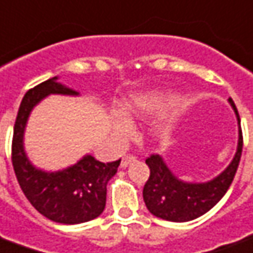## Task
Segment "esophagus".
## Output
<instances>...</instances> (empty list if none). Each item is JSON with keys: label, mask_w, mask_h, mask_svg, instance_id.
<instances>
[{"label": "esophagus", "mask_w": 253, "mask_h": 253, "mask_svg": "<svg viewBox=\"0 0 253 253\" xmlns=\"http://www.w3.org/2000/svg\"><path fill=\"white\" fill-rule=\"evenodd\" d=\"M133 161H136V157L130 156V154H126V156L123 157V161H121V167H128V165L133 163Z\"/></svg>", "instance_id": "1"}]
</instances>
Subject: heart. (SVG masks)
<instances>
[{"mask_svg":"<svg viewBox=\"0 0 253 253\" xmlns=\"http://www.w3.org/2000/svg\"><path fill=\"white\" fill-rule=\"evenodd\" d=\"M157 104H158V100L153 95H140V96L132 97L124 106V114L129 118L146 116L156 109ZM114 128L120 135H126V133H129L130 125L123 117H116Z\"/></svg>","mask_w":253,"mask_h":253,"instance_id":"1","label":"heart"}]
</instances>
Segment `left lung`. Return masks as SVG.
<instances>
[{"label": "left lung", "instance_id": "8db88e82", "mask_svg": "<svg viewBox=\"0 0 253 253\" xmlns=\"http://www.w3.org/2000/svg\"><path fill=\"white\" fill-rule=\"evenodd\" d=\"M229 102L236 111L240 125L238 147L227 169L213 180L208 183L180 182L170 173L158 154H151L146 158V164L150 168V176L143 187V200L147 210L154 216L170 222H189L213 208L229 190L241 160L244 143L238 111L231 97Z\"/></svg>", "mask_w": 253, "mask_h": 253}]
</instances>
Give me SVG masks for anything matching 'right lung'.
Returning <instances> with one entry per match:
<instances>
[{"mask_svg":"<svg viewBox=\"0 0 253 253\" xmlns=\"http://www.w3.org/2000/svg\"><path fill=\"white\" fill-rule=\"evenodd\" d=\"M56 77L38 84L26 92L17 111L12 137V165L19 186L26 198L41 215L63 224L89 222L103 212L107 183L116 175L121 160L100 163L85 156L67 169L43 172L29 161L23 150V132L31 109L49 93L77 95L56 83Z\"/></svg>","mask_w":253,"mask_h":253,"instance_id":"right-lung-1","label":"right lung"}]
</instances>
